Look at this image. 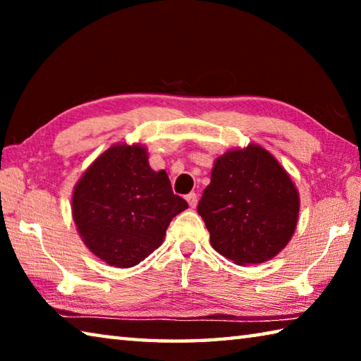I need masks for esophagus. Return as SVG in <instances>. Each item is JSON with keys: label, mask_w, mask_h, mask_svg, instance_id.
<instances>
[{"label": "esophagus", "mask_w": 361, "mask_h": 361, "mask_svg": "<svg viewBox=\"0 0 361 361\" xmlns=\"http://www.w3.org/2000/svg\"><path fill=\"white\" fill-rule=\"evenodd\" d=\"M186 200H188V204H189V207H191V209H195V205H197V194L189 192L186 195Z\"/></svg>", "instance_id": "obj_1"}]
</instances>
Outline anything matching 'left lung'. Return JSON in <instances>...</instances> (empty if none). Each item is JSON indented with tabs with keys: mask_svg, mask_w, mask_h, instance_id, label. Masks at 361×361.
Returning <instances> with one entry per match:
<instances>
[{
	"mask_svg": "<svg viewBox=\"0 0 361 361\" xmlns=\"http://www.w3.org/2000/svg\"><path fill=\"white\" fill-rule=\"evenodd\" d=\"M197 213L219 255L235 264H258L291 239L299 197L276 157L252 145L216 159Z\"/></svg>",
	"mask_w": 361,
	"mask_h": 361,
	"instance_id": "left-lung-1",
	"label": "left lung"
}]
</instances>
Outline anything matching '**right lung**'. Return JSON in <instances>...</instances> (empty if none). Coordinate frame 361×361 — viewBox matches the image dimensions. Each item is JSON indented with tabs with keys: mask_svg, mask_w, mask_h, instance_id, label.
I'll return each mask as SVG.
<instances>
[{
	"mask_svg": "<svg viewBox=\"0 0 361 361\" xmlns=\"http://www.w3.org/2000/svg\"><path fill=\"white\" fill-rule=\"evenodd\" d=\"M188 209L167 173L142 146L116 145L87 169L73 192V218L85 245L116 267H132L161 247L172 218Z\"/></svg>",
	"mask_w": 361,
	"mask_h": 361,
	"instance_id": "add662e5",
	"label": "right lung"
}]
</instances>
